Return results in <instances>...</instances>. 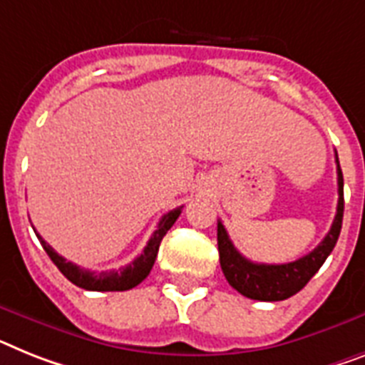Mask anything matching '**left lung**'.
<instances>
[{
	"instance_id": "8db88e82",
	"label": "left lung",
	"mask_w": 365,
	"mask_h": 365,
	"mask_svg": "<svg viewBox=\"0 0 365 365\" xmlns=\"http://www.w3.org/2000/svg\"><path fill=\"white\" fill-rule=\"evenodd\" d=\"M336 164H338V212L332 222V227L319 244L317 248L312 250L308 255L297 259L293 263L284 264H264L252 263L250 259L242 257L231 242L230 235L225 231L224 224L218 222V252L220 264L224 270L225 279L230 282L233 289L240 294L261 300V302H278L285 298L297 294L309 279L315 276L330 252L338 242L339 231L343 222V173L339 168L338 153H336Z\"/></svg>"
}]
</instances>
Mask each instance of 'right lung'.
Instances as JSON below:
<instances>
[{
	"label": "right lung",
	"mask_w": 365,
	"mask_h": 365,
	"mask_svg": "<svg viewBox=\"0 0 365 365\" xmlns=\"http://www.w3.org/2000/svg\"><path fill=\"white\" fill-rule=\"evenodd\" d=\"M182 207H177V209L170 210L168 215L162 216V220L156 225L155 233L150 235L149 242L143 248L141 255L132 261L130 264H126L119 270H102V272H91V270L80 269L78 264L71 263L65 257L57 254L56 250L42 239L41 235L37 233L38 240H41L42 248L50 255V259L53 261L57 269L61 270V274L68 282H72L78 287L86 289V291H128V289L140 285L143 279L149 276L153 264H155V259L158 255V248H160V242L164 239V235L171 230V225L175 224V220L179 218Z\"/></svg>",
	"instance_id": "obj_1"
}]
</instances>
